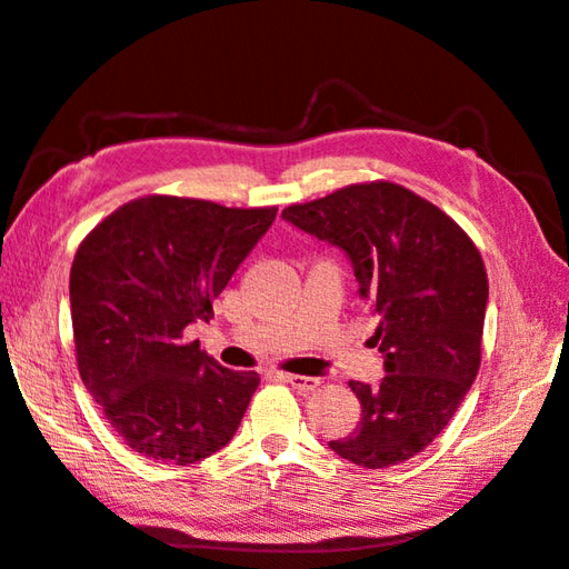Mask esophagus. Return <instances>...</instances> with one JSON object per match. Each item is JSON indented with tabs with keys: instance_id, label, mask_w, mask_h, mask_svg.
<instances>
[{
	"instance_id": "esophagus-1",
	"label": "esophagus",
	"mask_w": 569,
	"mask_h": 569,
	"mask_svg": "<svg viewBox=\"0 0 569 569\" xmlns=\"http://www.w3.org/2000/svg\"><path fill=\"white\" fill-rule=\"evenodd\" d=\"M277 377H280L282 382H287V385H292L295 389H299V391H313L317 389L319 385H321V380L319 377H305V375H289V372H277Z\"/></svg>"
}]
</instances>
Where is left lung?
Returning <instances> with one entry per match:
<instances>
[{"mask_svg": "<svg viewBox=\"0 0 569 569\" xmlns=\"http://www.w3.org/2000/svg\"><path fill=\"white\" fill-rule=\"evenodd\" d=\"M282 219L346 252L380 323V385L350 382L358 428L328 448L382 470L433 443L470 391L482 356L489 282L482 256L431 201L395 182L350 184Z\"/></svg>", "mask_w": 569, "mask_h": 569, "instance_id": "1", "label": "left lung"}]
</instances>
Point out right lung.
I'll list each match as a JSON object with an SVG mask.
<instances>
[{
    "mask_svg": "<svg viewBox=\"0 0 569 569\" xmlns=\"http://www.w3.org/2000/svg\"><path fill=\"white\" fill-rule=\"evenodd\" d=\"M277 209H229L204 199L143 197L84 238L70 270L78 368L126 446L192 465L238 431L258 372L221 368L187 343L211 301L268 233Z\"/></svg>",
    "mask_w": 569,
    "mask_h": 569,
    "instance_id": "add662e5",
    "label": "right lung"
}]
</instances>
